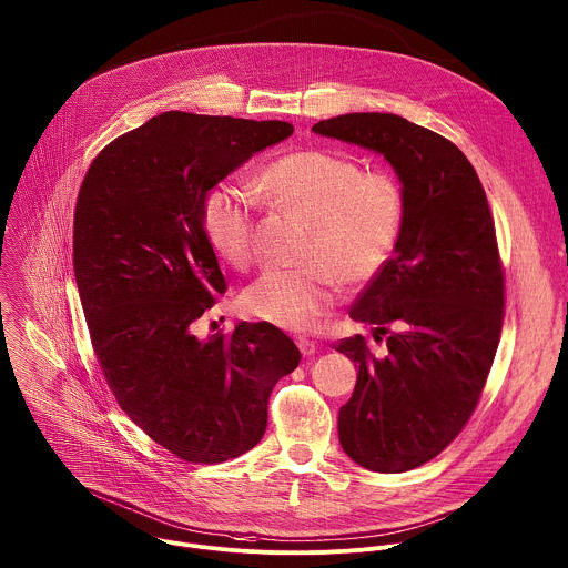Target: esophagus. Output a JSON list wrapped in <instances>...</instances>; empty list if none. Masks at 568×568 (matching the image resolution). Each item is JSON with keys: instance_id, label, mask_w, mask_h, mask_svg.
<instances>
[{"instance_id": "34e87169", "label": "esophagus", "mask_w": 568, "mask_h": 568, "mask_svg": "<svg viewBox=\"0 0 568 568\" xmlns=\"http://www.w3.org/2000/svg\"><path fill=\"white\" fill-rule=\"evenodd\" d=\"M296 345H298V349H301V354L303 356H314L316 354V343L314 341H310V338H296Z\"/></svg>"}]
</instances>
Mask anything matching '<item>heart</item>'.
I'll return each mask as SVG.
<instances>
[{"label":"heart","instance_id":"b5f03b06","mask_svg":"<svg viewBox=\"0 0 568 568\" xmlns=\"http://www.w3.org/2000/svg\"><path fill=\"white\" fill-rule=\"evenodd\" d=\"M258 192L307 221L298 267L265 270L243 294L245 310L281 327H307L336 301L338 281L358 287L389 261L405 219V194L394 174L361 170L349 156L303 148L256 174ZM203 230L234 270L254 263V203L216 185L203 201Z\"/></svg>","mask_w":568,"mask_h":568}]
</instances>
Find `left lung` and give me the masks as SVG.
I'll use <instances>...</instances> for the list:
<instances>
[{
	"mask_svg": "<svg viewBox=\"0 0 568 568\" xmlns=\"http://www.w3.org/2000/svg\"><path fill=\"white\" fill-rule=\"evenodd\" d=\"M314 132L385 154L403 181L405 219L387 265L349 316L372 325L336 352L358 365L338 414L345 454L403 474L447 449L474 416L505 321V267L476 168L449 139L392 112H352Z\"/></svg>",
	"mask_w": 568,
	"mask_h": 568,
	"instance_id": "1",
	"label": "left lung"
}]
</instances>
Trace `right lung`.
Listing matches in <instances>:
<instances>
[{
	"instance_id": "obj_1",
	"label": "right lung",
	"mask_w": 568,
	"mask_h": 568,
	"mask_svg": "<svg viewBox=\"0 0 568 568\" xmlns=\"http://www.w3.org/2000/svg\"><path fill=\"white\" fill-rule=\"evenodd\" d=\"M285 121L170 110L110 141L74 205L72 267L105 383L128 418L183 463L247 454L298 347L272 323L207 341L194 323L227 283L203 230V201Z\"/></svg>"
}]
</instances>
